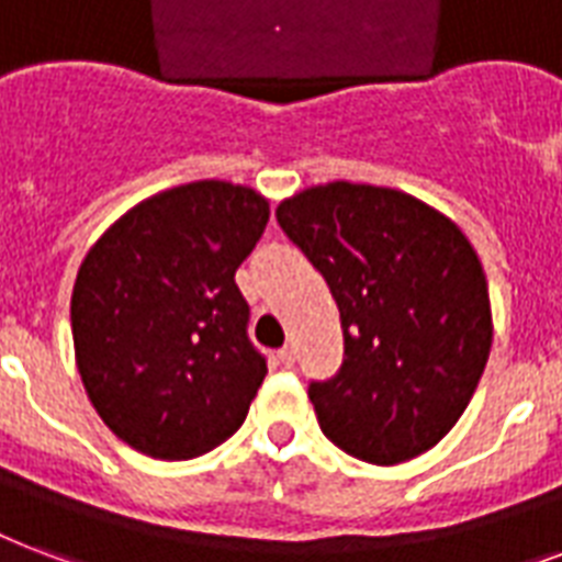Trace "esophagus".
I'll list each match as a JSON object with an SVG mask.
<instances>
[{"label":"esophagus","mask_w":562,"mask_h":562,"mask_svg":"<svg viewBox=\"0 0 562 562\" xmlns=\"http://www.w3.org/2000/svg\"><path fill=\"white\" fill-rule=\"evenodd\" d=\"M277 359H280V366L291 368V366H294V350H291V348H282V350H277Z\"/></svg>","instance_id":"esophagus-1"}]
</instances>
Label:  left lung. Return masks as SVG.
Returning a JSON list of instances; mask_svg holds the SVG:
<instances>
[{
    "instance_id": "8db88e82",
    "label": "left lung",
    "mask_w": 562,
    "mask_h": 562,
    "mask_svg": "<svg viewBox=\"0 0 562 562\" xmlns=\"http://www.w3.org/2000/svg\"><path fill=\"white\" fill-rule=\"evenodd\" d=\"M282 233L327 280L345 362L310 401L329 442L397 465L465 413L492 348L486 273L451 217L395 188L327 182L277 205Z\"/></svg>"
}]
</instances>
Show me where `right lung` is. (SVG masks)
Segmentation results:
<instances>
[{
	"label": "right lung",
	"mask_w": 562,
	"mask_h": 562,
	"mask_svg": "<svg viewBox=\"0 0 562 562\" xmlns=\"http://www.w3.org/2000/svg\"><path fill=\"white\" fill-rule=\"evenodd\" d=\"M268 200L203 179L132 205L72 285L76 368L109 430L156 460H191L238 430L268 366L247 338L235 271Z\"/></svg>",
	"instance_id": "right-lung-1"
}]
</instances>
